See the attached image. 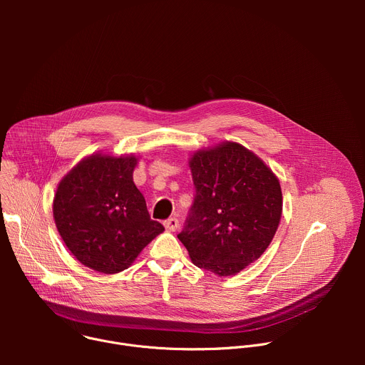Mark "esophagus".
Wrapping results in <instances>:
<instances>
[{"label": "esophagus", "instance_id": "34e87169", "mask_svg": "<svg viewBox=\"0 0 365 365\" xmlns=\"http://www.w3.org/2000/svg\"><path fill=\"white\" fill-rule=\"evenodd\" d=\"M178 227H179V220L178 218H169L168 221H165V228L170 232L176 231Z\"/></svg>", "mask_w": 365, "mask_h": 365}]
</instances>
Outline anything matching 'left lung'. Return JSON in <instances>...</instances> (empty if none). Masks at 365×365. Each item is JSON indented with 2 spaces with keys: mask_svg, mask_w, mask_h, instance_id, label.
Masks as SVG:
<instances>
[{
  "mask_svg": "<svg viewBox=\"0 0 365 365\" xmlns=\"http://www.w3.org/2000/svg\"><path fill=\"white\" fill-rule=\"evenodd\" d=\"M195 200L178 235L192 263L221 277L262 257L283 211L277 176L235 141L196 150L189 159Z\"/></svg>",
  "mask_w": 365,
  "mask_h": 365,
  "instance_id": "left-lung-1",
  "label": "left lung"
}]
</instances>
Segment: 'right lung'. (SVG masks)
Masks as SVG:
<instances>
[{
  "instance_id": "add662e5",
  "label": "right lung",
  "mask_w": 365,
  "mask_h": 365,
  "mask_svg": "<svg viewBox=\"0 0 365 365\" xmlns=\"http://www.w3.org/2000/svg\"><path fill=\"white\" fill-rule=\"evenodd\" d=\"M134 154L93 153L59 182L53 218L68 250L79 263L102 274L128 269L159 234L145 199L133 180Z\"/></svg>"
}]
</instances>
